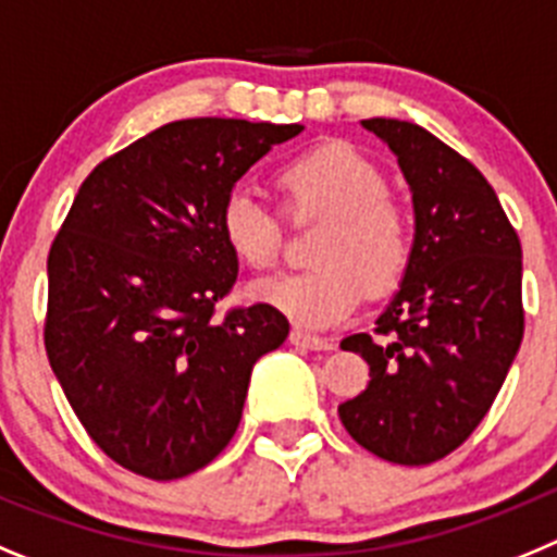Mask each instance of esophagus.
<instances>
[{"label":"esophagus","instance_id":"1","mask_svg":"<svg viewBox=\"0 0 557 557\" xmlns=\"http://www.w3.org/2000/svg\"><path fill=\"white\" fill-rule=\"evenodd\" d=\"M290 344L299 349H313V352H322V349H333V338H322V335H310L305 330H290Z\"/></svg>","mask_w":557,"mask_h":557}]
</instances>
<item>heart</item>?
I'll return each mask as SVG.
<instances>
[{"mask_svg": "<svg viewBox=\"0 0 557 557\" xmlns=\"http://www.w3.org/2000/svg\"><path fill=\"white\" fill-rule=\"evenodd\" d=\"M285 213L324 219L310 272L252 285V297L308 330L344 322L366 297L405 277L413 252L408 219L388 199V180L349 144H322L288 160L277 174ZM219 233L238 263L267 272L283 252V227L255 194L235 188L219 210Z\"/></svg>", "mask_w": 557, "mask_h": 557, "instance_id": "heart-1", "label": "heart"}]
</instances>
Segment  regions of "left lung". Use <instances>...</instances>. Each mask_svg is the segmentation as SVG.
Wrapping results in <instances>:
<instances>
[{
    "label": "left lung",
    "mask_w": 557,
    "mask_h": 557,
    "mask_svg": "<svg viewBox=\"0 0 557 557\" xmlns=\"http://www.w3.org/2000/svg\"><path fill=\"white\" fill-rule=\"evenodd\" d=\"M397 154L416 235L397 297L374 335L341 349L369 363V385L338 405L360 447L403 466L447 458L499 394L524 335L522 244L478 169L419 124L366 119Z\"/></svg>",
    "instance_id": "8db88e82"
}]
</instances>
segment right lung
I'll list each match as a JSON object with an SVG mask.
<instances>
[{"mask_svg":"<svg viewBox=\"0 0 557 557\" xmlns=\"http://www.w3.org/2000/svg\"><path fill=\"white\" fill-rule=\"evenodd\" d=\"M302 124L183 119L110 154L79 185L49 249L44 344L94 444L129 472L177 480L242 422L260 355L288 319L258 302L219 319L238 260L219 210Z\"/></svg>","mask_w":557,"mask_h":557,"instance_id":"1","label":"right lung"}]
</instances>
